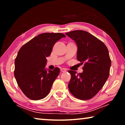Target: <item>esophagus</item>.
<instances>
[{"label":"esophagus","instance_id":"34e87169","mask_svg":"<svg viewBox=\"0 0 125 125\" xmlns=\"http://www.w3.org/2000/svg\"><path fill=\"white\" fill-rule=\"evenodd\" d=\"M67 71V69L65 68H61V71L62 72H65Z\"/></svg>","mask_w":125,"mask_h":125}]
</instances>
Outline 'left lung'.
Returning a JSON list of instances; mask_svg holds the SVG:
<instances>
[{
  "mask_svg": "<svg viewBox=\"0 0 125 125\" xmlns=\"http://www.w3.org/2000/svg\"><path fill=\"white\" fill-rule=\"evenodd\" d=\"M77 44V58L84 65L83 72L77 74L69 71L71 78L68 89L80 100L92 99L103 87L108 78L111 60L106 46L100 40L85 31L75 30L65 33Z\"/></svg>",
  "mask_w": 125,
  "mask_h": 125,
  "instance_id": "left-lung-1",
  "label": "left lung"
}]
</instances>
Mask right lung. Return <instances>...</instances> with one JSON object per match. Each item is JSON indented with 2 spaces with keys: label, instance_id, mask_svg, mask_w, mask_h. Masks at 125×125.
I'll list each match as a JSON object with an SVG mask.
<instances>
[{
  "label": "right lung",
  "instance_id": "1",
  "mask_svg": "<svg viewBox=\"0 0 125 125\" xmlns=\"http://www.w3.org/2000/svg\"><path fill=\"white\" fill-rule=\"evenodd\" d=\"M62 33H43L33 38L19 51L15 60L14 76L17 83L27 98L33 100L45 98L50 93L60 69L45 68L52 48L65 37Z\"/></svg>",
  "mask_w": 125,
  "mask_h": 125
}]
</instances>
